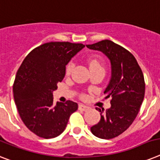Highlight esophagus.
<instances>
[{"label": "esophagus", "mask_w": 160, "mask_h": 160, "mask_svg": "<svg viewBox=\"0 0 160 160\" xmlns=\"http://www.w3.org/2000/svg\"><path fill=\"white\" fill-rule=\"evenodd\" d=\"M79 109L80 110H81V111H88V110L89 109V108L88 107V106H85V105H84V104H81V103H80V104H79Z\"/></svg>", "instance_id": "34e87169"}]
</instances>
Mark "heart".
Returning <instances> with one entry per match:
<instances>
[{"label": "heart", "mask_w": 160, "mask_h": 160, "mask_svg": "<svg viewBox=\"0 0 160 160\" xmlns=\"http://www.w3.org/2000/svg\"><path fill=\"white\" fill-rule=\"evenodd\" d=\"M89 67H90V70H93V69H102V70H104L102 63L98 59H96V58H91V59L89 60ZM74 67H75V64H74L73 62H68V64L66 67V75L67 76L71 75V71L74 69ZM82 97L83 98H85L86 96H85V94H83Z\"/></svg>", "instance_id": "b5f03b06"}]
</instances>
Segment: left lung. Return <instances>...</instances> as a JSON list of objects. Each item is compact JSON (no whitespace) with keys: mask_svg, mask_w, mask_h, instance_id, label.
Listing matches in <instances>:
<instances>
[{"mask_svg":"<svg viewBox=\"0 0 160 160\" xmlns=\"http://www.w3.org/2000/svg\"><path fill=\"white\" fill-rule=\"evenodd\" d=\"M86 47L104 53L112 66L111 80L104 91L105 98H112L111 108L105 112L96 108L101 119L90 130L98 138H115L132 125L140 111L145 89L143 73L134 56L110 40Z\"/></svg>","mask_w":160,"mask_h":160,"instance_id":"obj_1","label":"left lung"}]
</instances>
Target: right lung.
I'll return each mask as SVG.
<instances>
[{
    "label": "right lung",
    "instance_id": "obj_1",
    "mask_svg": "<svg viewBox=\"0 0 160 160\" xmlns=\"http://www.w3.org/2000/svg\"><path fill=\"white\" fill-rule=\"evenodd\" d=\"M84 48L82 43L50 42L28 53L17 71L13 93L19 116L30 132L50 139L61 135L78 109L73 101L53 103L52 92L66 74V66Z\"/></svg>",
    "mask_w": 160,
    "mask_h": 160
}]
</instances>
